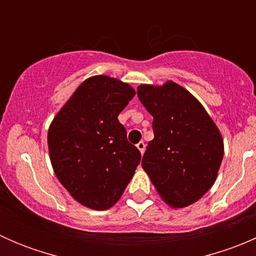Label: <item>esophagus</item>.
<instances>
[{"label": "esophagus", "mask_w": 256, "mask_h": 256, "mask_svg": "<svg viewBox=\"0 0 256 256\" xmlns=\"http://www.w3.org/2000/svg\"><path fill=\"white\" fill-rule=\"evenodd\" d=\"M136 147H138V151H140L141 154H144V147H146V144H144V141H140V142L136 144Z\"/></svg>", "instance_id": "1"}]
</instances>
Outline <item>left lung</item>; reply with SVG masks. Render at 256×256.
<instances>
[{
	"label": "left lung",
	"instance_id": "left-lung-1",
	"mask_svg": "<svg viewBox=\"0 0 256 256\" xmlns=\"http://www.w3.org/2000/svg\"><path fill=\"white\" fill-rule=\"evenodd\" d=\"M138 96L154 116V140L142 157L162 200L174 208L197 202L216 182L224 154L218 128L200 102L174 82L140 85Z\"/></svg>",
	"mask_w": 256,
	"mask_h": 256
}]
</instances>
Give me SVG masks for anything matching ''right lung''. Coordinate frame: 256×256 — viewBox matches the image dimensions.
<instances>
[{
  "instance_id": "right-lung-1",
  "label": "right lung",
  "mask_w": 256,
  "mask_h": 256,
  "mask_svg": "<svg viewBox=\"0 0 256 256\" xmlns=\"http://www.w3.org/2000/svg\"><path fill=\"white\" fill-rule=\"evenodd\" d=\"M135 90L106 76L86 79L56 114L48 131L52 166L59 182L80 204L112 207L141 160L118 122Z\"/></svg>"
}]
</instances>
